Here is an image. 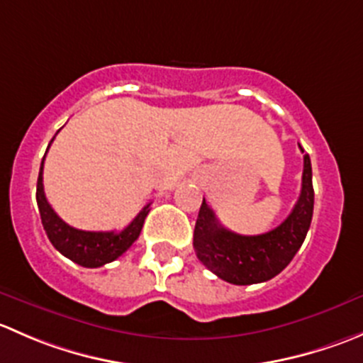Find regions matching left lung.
I'll list each match as a JSON object with an SVG mask.
<instances>
[{
    "instance_id": "obj_1",
    "label": "left lung",
    "mask_w": 363,
    "mask_h": 363,
    "mask_svg": "<svg viewBox=\"0 0 363 363\" xmlns=\"http://www.w3.org/2000/svg\"><path fill=\"white\" fill-rule=\"evenodd\" d=\"M303 152V149L300 147ZM314 207L313 168L303 155L302 191L291 214L277 228L262 235H239L226 230L207 202H202L196 218L193 247L200 262L226 283H265L286 269L302 246L311 226Z\"/></svg>"
}]
</instances>
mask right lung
Segmentation results:
<instances>
[{
    "mask_svg": "<svg viewBox=\"0 0 363 363\" xmlns=\"http://www.w3.org/2000/svg\"><path fill=\"white\" fill-rule=\"evenodd\" d=\"M36 203H38L43 230L52 246L72 262L87 267V269H96L105 263H111L119 258L124 251L130 250L131 244L140 235L142 226L149 214V205H145L138 212L137 218L121 232H84V230L73 228L67 225L47 202L45 191H43V160L42 167H40L38 182H36Z\"/></svg>",
    "mask_w": 363,
    "mask_h": 363,
    "instance_id": "1",
    "label": "right lung"
}]
</instances>
